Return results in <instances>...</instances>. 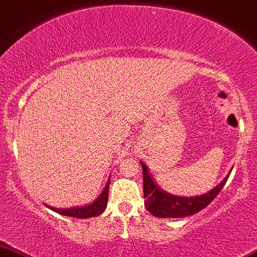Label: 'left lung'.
<instances>
[{
	"label": "left lung",
	"mask_w": 257,
	"mask_h": 257,
	"mask_svg": "<svg viewBox=\"0 0 257 257\" xmlns=\"http://www.w3.org/2000/svg\"><path fill=\"white\" fill-rule=\"evenodd\" d=\"M141 166L142 173H144V197L146 198L145 207L148 212H151L153 216L159 217V218H180V217L192 216L194 213L199 212L200 210L206 207L211 201L215 199L229 178L228 174L218 186H216L213 190L203 194V196L188 198L177 197L161 191L157 185L153 183L144 162H141Z\"/></svg>",
	"instance_id": "8db88e82"
}]
</instances>
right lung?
<instances>
[{
  "instance_id": "obj_1",
  "label": "right lung",
  "mask_w": 257,
  "mask_h": 257,
  "mask_svg": "<svg viewBox=\"0 0 257 257\" xmlns=\"http://www.w3.org/2000/svg\"><path fill=\"white\" fill-rule=\"evenodd\" d=\"M109 185L110 181H108V184H106L103 192L100 193V196L92 204H89V205L82 207H73V209H56V207H50V209L56 211L59 215L76 217V218H91V217L99 216L104 211L106 207V203H108Z\"/></svg>"
}]
</instances>
